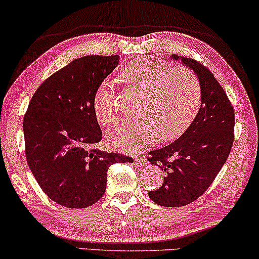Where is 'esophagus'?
<instances>
[{
  "label": "esophagus",
  "instance_id": "esophagus-1",
  "mask_svg": "<svg viewBox=\"0 0 259 259\" xmlns=\"http://www.w3.org/2000/svg\"><path fill=\"white\" fill-rule=\"evenodd\" d=\"M134 163H136L138 166H144L146 165V158L144 156L136 157V158H134Z\"/></svg>",
  "mask_w": 259,
  "mask_h": 259
}]
</instances>
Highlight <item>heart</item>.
Masks as SVG:
<instances>
[{"label": "heart", "mask_w": 259, "mask_h": 259, "mask_svg": "<svg viewBox=\"0 0 259 259\" xmlns=\"http://www.w3.org/2000/svg\"><path fill=\"white\" fill-rule=\"evenodd\" d=\"M122 79L145 93L137 121L113 126L107 137L121 150H140L158 139L170 142L186 132L195 119L202 100V85L197 73L188 66L163 60L140 58L122 70ZM93 108L101 125L108 127L119 117L115 87L102 80L94 94Z\"/></svg>", "instance_id": "b5f03b06"}]
</instances>
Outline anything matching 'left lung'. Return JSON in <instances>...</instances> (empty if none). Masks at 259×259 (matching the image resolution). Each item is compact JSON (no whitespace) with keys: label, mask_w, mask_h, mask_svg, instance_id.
Masks as SVG:
<instances>
[{"label":"left lung","mask_w":259,"mask_h":259,"mask_svg":"<svg viewBox=\"0 0 259 259\" xmlns=\"http://www.w3.org/2000/svg\"><path fill=\"white\" fill-rule=\"evenodd\" d=\"M197 73L202 85L199 113L176 142L150 152L147 160L166 172L162 187L150 191L159 206L182 207L194 202L215 180L234 140V109L210 70L190 57H177Z\"/></svg>","instance_id":"8db88e82"}]
</instances>
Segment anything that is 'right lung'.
I'll list each match as a JSON object with an SVG mask.
<instances>
[{"mask_svg":"<svg viewBox=\"0 0 259 259\" xmlns=\"http://www.w3.org/2000/svg\"><path fill=\"white\" fill-rule=\"evenodd\" d=\"M119 59L92 55L72 60L44 80L29 101L23 117L27 163L44 193L63 207L97 202L109 166L133 162L132 157L94 147L102 139L94 94Z\"/></svg>","mask_w":259,"mask_h":259,"instance_id":"right-lung-1","label":"right lung"}]
</instances>
